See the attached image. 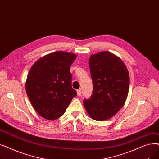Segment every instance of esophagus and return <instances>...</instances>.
<instances>
[{"label":"esophagus","mask_w":159,"mask_h":159,"mask_svg":"<svg viewBox=\"0 0 159 159\" xmlns=\"http://www.w3.org/2000/svg\"><path fill=\"white\" fill-rule=\"evenodd\" d=\"M77 95H78V96H81V95H82V91H81V89H78V90L77 91Z\"/></svg>","instance_id":"34e87169"}]
</instances>
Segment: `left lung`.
I'll return each mask as SVG.
<instances>
[{
	"label": "left lung",
	"instance_id": "obj_1",
	"mask_svg": "<svg viewBox=\"0 0 159 159\" xmlns=\"http://www.w3.org/2000/svg\"><path fill=\"white\" fill-rule=\"evenodd\" d=\"M89 65L93 93L83 102L91 118L105 120L117 113L126 102L129 72L119 57L106 51L91 55Z\"/></svg>",
	"mask_w": 159,
	"mask_h": 159
}]
</instances>
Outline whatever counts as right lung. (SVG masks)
<instances>
[{
	"label": "right lung",
	"mask_w": 159,
	"mask_h": 159,
	"mask_svg": "<svg viewBox=\"0 0 159 159\" xmlns=\"http://www.w3.org/2000/svg\"><path fill=\"white\" fill-rule=\"evenodd\" d=\"M76 57L73 53L58 51L40 58L32 66L26 90L31 104L42 117L59 118L77 95L71 87L70 71Z\"/></svg>",
	"instance_id": "right-lung-1"
}]
</instances>
